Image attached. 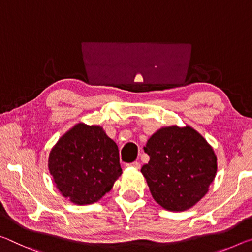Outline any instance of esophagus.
<instances>
[{
	"label": "esophagus",
	"instance_id": "34e87169",
	"mask_svg": "<svg viewBox=\"0 0 252 252\" xmlns=\"http://www.w3.org/2000/svg\"><path fill=\"white\" fill-rule=\"evenodd\" d=\"M127 167H132V168H135V169H139L140 168V162H138V161H133V162H130V163H127L126 165Z\"/></svg>",
	"mask_w": 252,
	"mask_h": 252
}]
</instances>
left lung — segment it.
<instances>
[{
	"label": "left lung",
	"mask_w": 252,
	"mask_h": 252,
	"mask_svg": "<svg viewBox=\"0 0 252 252\" xmlns=\"http://www.w3.org/2000/svg\"><path fill=\"white\" fill-rule=\"evenodd\" d=\"M143 149L150 160L141 173L163 209L186 211L205 196L217 174V156L196 130L189 126L161 127Z\"/></svg>",
	"instance_id": "obj_1"
}]
</instances>
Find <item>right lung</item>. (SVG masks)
<instances>
[{"label":"right lung","mask_w":252,"mask_h":252,"mask_svg":"<svg viewBox=\"0 0 252 252\" xmlns=\"http://www.w3.org/2000/svg\"><path fill=\"white\" fill-rule=\"evenodd\" d=\"M48 168L63 197L77 205L93 204L121 176L119 149L99 126L78 123L59 139Z\"/></svg>","instance_id":"add662e5"}]
</instances>
